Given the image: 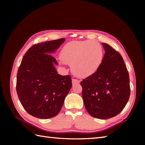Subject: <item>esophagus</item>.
Returning a JSON list of instances; mask_svg holds the SVG:
<instances>
[{"label": "esophagus", "mask_w": 145, "mask_h": 145, "mask_svg": "<svg viewBox=\"0 0 145 145\" xmlns=\"http://www.w3.org/2000/svg\"><path fill=\"white\" fill-rule=\"evenodd\" d=\"M79 83H80V81L78 80H77V79H75V78L72 79V84H73V85L78 84H79Z\"/></svg>", "instance_id": "esophagus-1"}]
</instances>
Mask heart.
<instances>
[{
	"label": "heart",
	"instance_id": "heart-1",
	"mask_svg": "<svg viewBox=\"0 0 145 145\" xmlns=\"http://www.w3.org/2000/svg\"><path fill=\"white\" fill-rule=\"evenodd\" d=\"M60 57L62 62L70 65L73 74L85 78L93 75L99 69L103 61V51L96 42L72 41L64 45Z\"/></svg>",
	"mask_w": 145,
	"mask_h": 145
}]
</instances>
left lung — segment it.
Returning a JSON list of instances; mask_svg holds the SVG:
<instances>
[{
	"mask_svg": "<svg viewBox=\"0 0 145 145\" xmlns=\"http://www.w3.org/2000/svg\"><path fill=\"white\" fill-rule=\"evenodd\" d=\"M99 69L80 82L86 110L97 118H112L123 110L130 98L128 72L121 55L107 44Z\"/></svg>",
	"mask_w": 145,
	"mask_h": 145,
	"instance_id": "left-lung-1",
	"label": "left lung"
}]
</instances>
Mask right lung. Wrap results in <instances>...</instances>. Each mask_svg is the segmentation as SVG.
<instances>
[{
    "label": "right lung",
    "instance_id": "obj_1",
    "mask_svg": "<svg viewBox=\"0 0 145 145\" xmlns=\"http://www.w3.org/2000/svg\"><path fill=\"white\" fill-rule=\"evenodd\" d=\"M64 38L32 46L21 61L17 75L16 90L22 105L30 115L48 119L60 112L72 86L70 75L58 74L56 60L50 54Z\"/></svg>",
    "mask_w": 145,
    "mask_h": 145
}]
</instances>
